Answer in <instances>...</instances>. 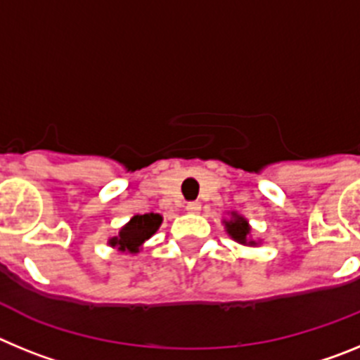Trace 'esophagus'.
Wrapping results in <instances>:
<instances>
[{
    "mask_svg": "<svg viewBox=\"0 0 360 360\" xmlns=\"http://www.w3.org/2000/svg\"><path fill=\"white\" fill-rule=\"evenodd\" d=\"M186 209L189 212H193V214H196V212H200V209H202V203H200V202H189L186 205Z\"/></svg>",
    "mask_w": 360,
    "mask_h": 360,
    "instance_id": "34e87169",
    "label": "esophagus"
}]
</instances>
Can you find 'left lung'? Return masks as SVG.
<instances>
[{"label":"left lung","mask_w":360,"mask_h":360,"mask_svg":"<svg viewBox=\"0 0 360 360\" xmlns=\"http://www.w3.org/2000/svg\"><path fill=\"white\" fill-rule=\"evenodd\" d=\"M231 219H225V229H227L229 236L241 245H256V241L250 240L249 221L238 212H231Z\"/></svg>","instance_id":"8db88e82"}]
</instances>
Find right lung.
Wrapping results in <instances>:
<instances>
[{
	"label": "right lung",
	"mask_w": 360,
	"mask_h": 360,
	"mask_svg": "<svg viewBox=\"0 0 360 360\" xmlns=\"http://www.w3.org/2000/svg\"><path fill=\"white\" fill-rule=\"evenodd\" d=\"M162 224V216L155 212L148 214H136L129 219L128 224L124 225L119 231V236H113L108 243L111 247H117L120 252H139L146 240L158 231Z\"/></svg>",
	"instance_id": "1"
}]
</instances>
